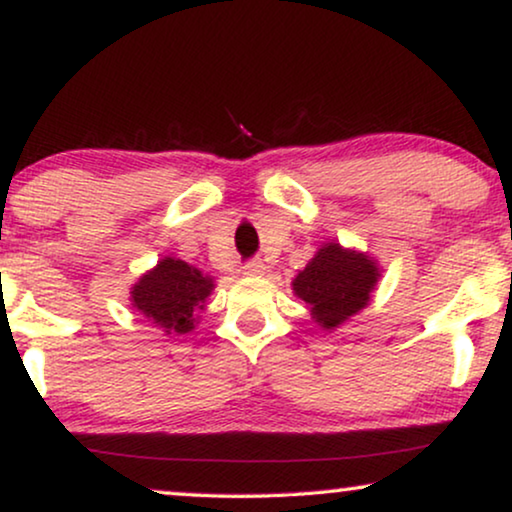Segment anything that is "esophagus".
<instances>
[{
	"label": "esophagus",
	"instance_id": "obj_1",
	"mask_svg": "<svg viewBox=\"0 0 512 512\" xmlns=\"http://www.w3.org/2000/svg\"><path fill=\"white\" fill-rule=\"evenodd\" d=\"M242 272L247 277H261L265 272V265L261 261H247L242 265Z\"/></svg>",
	"mask_w": 512,
	"mask_h": 512
}]
</instances>
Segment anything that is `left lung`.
<instances>
[{"instance_id": "left-lung-1", "label": "left lung", "mask_w": 512, "mask_h": 512, "mask_svg": "<svg viewBox=\"0 0 512 512\" xmlns=\"http://www.w3.org/2000/svg\"><path fill=\"white\" fill-rule=\"evenodd\" d=\"M377 279L380 268L373 258L328 242L293 279V293L310 305L321 328L333 331L370 303Z\"/></svg>"}]
</instances>
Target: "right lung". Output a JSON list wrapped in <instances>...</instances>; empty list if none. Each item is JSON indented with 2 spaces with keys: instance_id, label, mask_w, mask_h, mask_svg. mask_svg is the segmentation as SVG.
<instances>
[{
  "instance_id": "obj_1",
  "label": "right lung",
  "mask_w": 512,
  "mask_h": 512,
  "mask_svg": "<svg viewBox=\"0 0 512 512\" xmlns=\"http://www.w3.org/2000/svg\"><path fill=\"white\" fill-rule=\"evenodd\" d=\"M212 289V277L202 275L186 261L165 256L132 286L130 303L167 335H181L193 331L198 312L205 310V300Z\"/></svg>"
}]
</instances>
